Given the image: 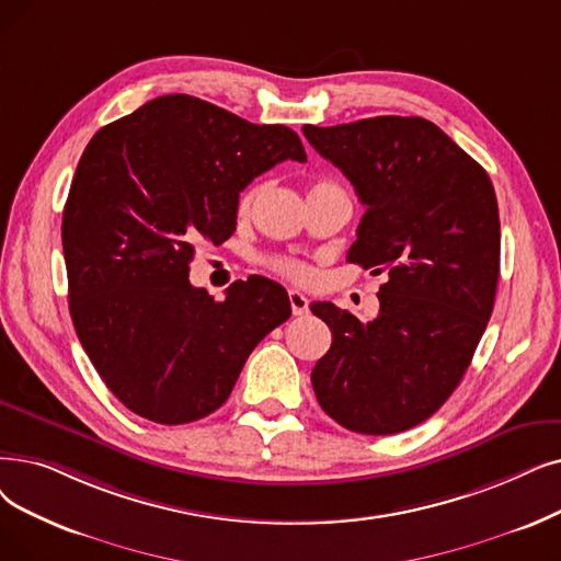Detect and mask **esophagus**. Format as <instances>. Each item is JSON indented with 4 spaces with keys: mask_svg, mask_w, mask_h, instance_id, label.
<instances>
[{
    "mask_svg": "<svg viewBox=\"0 0 561 561\" xmlns=\"http://www.w3.org/2000/svg\"><path fill=\"white\" fill-rule=\"evenodd\" d=\"M288 302L294 316H305L309 311V300L300 294V290H288Z\"/></svg>",
    "mask_w": 561,
    "mask_h": 561,
    "instance_id": "1",
    "label": "esophagus"
}]
</instances>
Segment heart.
Wrapping results in <instances>:
<instances>
[{
	"label": "heart",
	"instance_id": "obj_1",
	"mask_svg": "<svg viewBox=\"0 0 561 561\" xmlns=\"http://www.w3.org/2000/svg\"><path fill=\"white\" fill-rule=\"evenodd\" d=\"M321 185H325V183H321ZM259 190H261V187L254 185V187H250L245 194H242L240 204H238L240 213H248V210L252 208ZM271 265L275 267L277 273H282V275H286V277H290V279H298V282H305V279H309V275H311L307 265H302V263H298V261H294V259H273Z\"/></svg>",
	"mask_w": 561,
	"mask_h": 561
}]
</instances>
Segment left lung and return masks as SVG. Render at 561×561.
Wrapping results in <instances>:
<instances>
[{
	"label": "left lung",
	"mask_w": 561,
	"mask_h": 561,
	"mask_svg": "<svg viewBox=\"0 0 561 561\" xmlns=\"http://www.w3.org/2000/svg\"><path fill=\"white\" fill-rule=\"evenodd\" d=\"M302 133L367 206L346 259L387 275L378 316L367 323L332 302L311 305L332 330V346L311 371L316 399L348 431H408L451 397L493 313L500 277L493 183L422 116H374Z\"/></svg>",
	"instance_id": "left-lung-1"
}]
</instances>
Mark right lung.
I'll return each mask as SVG.
<instances>
[{"label":"right lung","mask_w":561,"mask_h":561,"mask_svg":"<svg viewBox=\"0 0 561 561\" xmlns=\"http://www.w3.org/2000/svg\"><path fill=\"white\" fill-rule=\"evenodd\" d=\"M284 160H307L294 130L185 93L149 101L87 144L61 222L70 319L135 415L167 426L210 415L290 316L286 290L265 277L233 282L220 302L187 279L199 242L236 231L240 192Z\"/></svg>","instance_id":"obj_1"}]
</instances>
